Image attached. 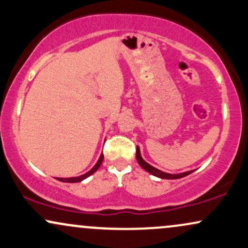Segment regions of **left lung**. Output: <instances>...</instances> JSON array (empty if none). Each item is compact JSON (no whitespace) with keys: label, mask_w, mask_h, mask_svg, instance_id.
I'll use <instances>...</instances> for the list:
<instances>
[{"label":"left lung","mask_w":248,"mask_h":248,"mask_svg":"<svg viewBox=\"0 0 248 248\" xmlns=\"http://www.w3.org/2000/svg\"><path fill=\"white\" fill-rule=\"evenodd\" d=\"M136 160H138L139 164H140V166L143 168V169L146 170V171H148L149 173H152V175H154V176H156V177H160V178L177 179V178L184 177V176H187V175H189V173L192 172V171H186V172H183V173H177V175H171V173H167V172L161 171V170L156 169V168H154L153 166H150V164H148L147 162L141 157L140 148H139V147H136Z\"/></svg>","instance_id":"1"}]
</instances>
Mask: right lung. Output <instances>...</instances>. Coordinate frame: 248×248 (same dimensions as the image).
I'll use <instances>...</instances> for the list:
<instances>
[{"label": "right lung", "mask_w": 248, "mask_h": 248, "mask_svg": "<svg viewBox=\"0 0 248 248\" xmlns=\"http://www.w3.org/2000/svg\"><path fill=\"white\" fill-rule=\"evenodd\" d=\"M102 161H104V155H100V158H99L98 160V162H96V164L94 167L92 168V169L90 170V171L88 172H86V173H84V175H81V176H78V177H71V178H57L58 179V181H61V182H66V183H77V182H81L82 179H85V178H87L88 176H91L92 175V173H94L96 170L99 169V167L101 166V163H102Z\"/></svg>", "instance_id": "add662e5"}]
</instances>
